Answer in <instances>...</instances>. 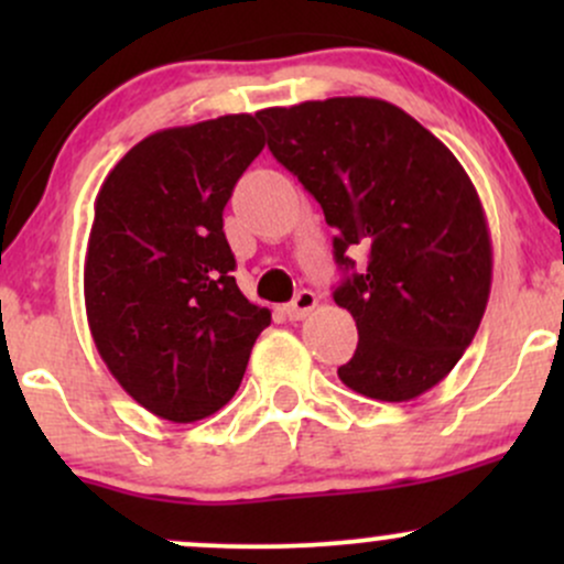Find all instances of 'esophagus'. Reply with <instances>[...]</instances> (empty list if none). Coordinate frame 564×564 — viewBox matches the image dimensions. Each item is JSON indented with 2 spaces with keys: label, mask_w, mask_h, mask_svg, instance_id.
I'll return each mask as SVG.
<instances>
[{
  "label": "esophagus",
  "mask_w": 564,
  "mask_h": 564,
  "mask_svg": "<svg viewBox=\"0 0 564 564\" xmlns=\"http://www.w3.org/2000/svg\"><path fill=\"white\" fill-rule=\"evenodd\" d=\"M315 304H318V296L313 294V291H300V294L294 296V302L286 304V318L289 321H302L304 315H310L315 310Z\"/></svg>",
  "instance_id": "1"
}]
</instances>
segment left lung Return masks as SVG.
<instances>
[{
    "label": "left lung",
    "instance_id": "8db88e82",
    "mask_svg": "<svg viewBox=\"0 0 564 564\" xmlns=\"http://www.w3.org/2000/svg\"><path fill=\"white\" fill-rule=\"evenodd\" d=\"M268 148L336 230L334 302L358 326L339 379L405 403L440 384L480 328L494 249L469 174L413 116L379 97H328L257 113ZM369 251L355 271L346 251Z\"/></svg>",
    "mask_w": 564,
    "mask_h": 564
}]
</instances>
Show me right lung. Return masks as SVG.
Listing matches in <instances>:
<instances>
[{"label":"right lung","instance_id":"right-lung-1","mask_svg":"<svg viewBox=\"0 0 564 564\" xmlns=\"http://www.w3.org/2000/svg\"><path fill=\"white\" fill-rule=\"evenodd\" d=\"M264 148L257 116L230 113L148 134L95 198L84 304L108 371L174 424L236 394L270 310L238 289L223 209Z\"/></svg>","mask_w":564,"mask_h":564}]
</instances>
